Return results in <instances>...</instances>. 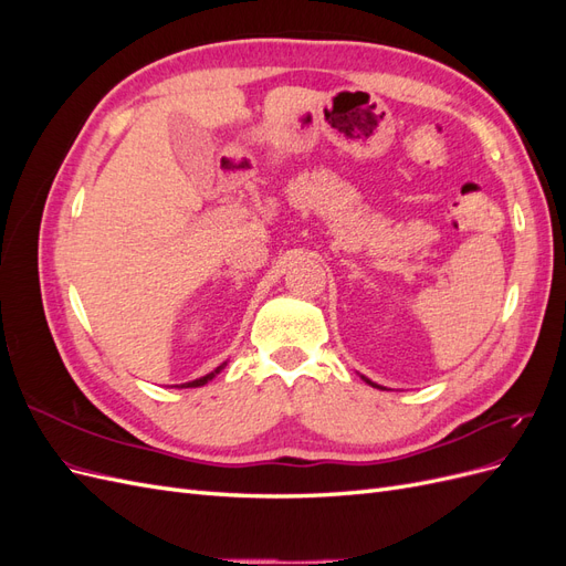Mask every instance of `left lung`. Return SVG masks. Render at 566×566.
Instances as JSON below:
<instances>
[{"mask_svg":"<svg viewBox=\"0 0 566 566\" xmlns=\"http://www.w3.org/2000/svg\"><path fill=\"white\" fill-rule=\"evenodd\" d=\"M366 382H370V380H366ZM373 385V382H370ZM373 387H378V385H373Z\"/></svg>","mask_w":566,"mask_h":566,"instance_id":"1","label":"left lung"}]
</instances>
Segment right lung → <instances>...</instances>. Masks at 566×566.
Masks as SVG:
<instances>
[{"mask_svg": "<svg viewBox=\"0 0 566 566\" xmlns=\"http://www.w3.org/2000/svg\"><path fill=\"white\" fill-rule=\"evenodd\" d=\"M221 370V366L214 370V373H210V375H202V378H198V380H191V382H184L181 387H202L205 382H208V380H212L214 378V375Z\"/></svg>", "mask_w": 566, "mask_h": 566, "instance_id": "1", "label": "right lung"}]
</instances>
